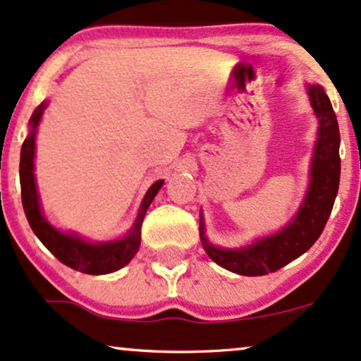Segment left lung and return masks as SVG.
<instances>
[{
	"mask_svg": "<svg viewBox=\"0 0 361 361\" xmlns=\"http://www.w3.org/2000/svg\"><path fill=\"white\" fill-rule=\"evenodd\" d=\"M306 92L318 118V132L303 202L283 229L241 247H221L209 241L201 214L199 234L204 251L221 268L243 276L274 273L305 255L323 233L340 185V130L323 87L306 85Z\"/></svg>",
	"mask_w": 361,
	"mask_h": 361,
	"instance_id": "obj_1",
	"label": "left lung"
}]
</instances>
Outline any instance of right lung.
<instances>
[{"label": "right lung", "instance_id": "1", "mask_svg": "<svg viewBox=\"0 0 361 361\" xmlns=\"http://www.w3.org/2000/svg\"><path fill=\"white\" fill-rule=\"evenodd\" d=\"M48 100H44L35 109L30 118V133L21 145L20 157V184H21V201L26 219L37 238L44 244V247L75 271L85 274H109L128 264L140 247V229L147 209L164 185V179L154 182L147 190L142 204L137 212L135 221L130 231L123 238L114 241H88L77 233H65L51 224L43 214L42 202L35 179V149H37V132L42 122L44 109Z\"/></svg>", "mask_w": 361, "mask_h": 361}]
</instances>
